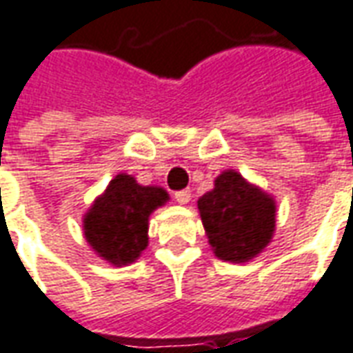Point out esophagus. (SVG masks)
Masks as SVG:
<instances>
[{
    "instance_id": "obj_1",
    "label": "esophagus",
    "mask_w": 353,
    "mask_h": 353,
    "mask_svg": "<svg viewBox=\"0 0 353 353\" xmlns=\"http://www.w3.org/2000/svg\"><path fill=\"white\" fill-rule=\"evenodd\" d=\"M189 200H191V191L189 189H183V191H177L176 192V202L177 204H189Z\"/></svg>"
}]
</instances>
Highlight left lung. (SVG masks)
<instances>
[{
    "mask_svg": "<svg viewBox=\"0 0 353 353\" xmlns=\"http://www.w3.org/2000/svg\"><path fill=\"white\" fill-rule=\"evenodd\" d=\"M196 206L212 252L221 261L248 263L272 242L276 200L236 170L215 177L214 189Z\"/></svg>",
    "mask_w": 353,
    "mask_h": 353,
    "instance_id": "8db88e82",
    "label": "left lung"
}]
</instances>
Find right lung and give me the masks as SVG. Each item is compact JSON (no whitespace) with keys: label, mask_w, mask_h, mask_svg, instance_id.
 Returning a JSON list of instances; mask_svg holds the SVG:
<instances>
[{"label":"right lung","mask_w":353,"mask_h":353,"mask_svg":"<svg viewBox=\"0 0 353 353\" xmlns=\"http://www.w3.org/2000/svg\"><path fill=\"white\" fill-rule=\"evenodd\" d=\"M168 200L159 185H139L134 176L117 174L83 215L85 240L109 265H130L149 244V217Z\"/></svg>","instance_id":"add662e5"}]
</instances>
